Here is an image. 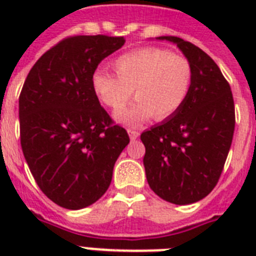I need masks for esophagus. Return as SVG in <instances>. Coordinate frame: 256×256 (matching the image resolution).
I'll list each match as a JSON object with an SVG mask.
<instances>
[{
  "label": "esophagus",
  "instance_id": "1",
  "mask_svg": "<svg viewBox=\"0 0 256 256\" xmlns=\"http://www.w3.org/2000/svg\"><path fill=\"white\" fill-rule=\"evenodd\" d=\"M128 132L132 140H136V138H138V136H140V132H136V130H134V128H128Z\"/></svg>",
  "mask_w": 256,
  "mask_h": 256
}]
</instances>
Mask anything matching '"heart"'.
Returning a JSON list of instances; mask_svg holds the SVG:
<instances>
[{"instance_id": "obj_1", "label": "heart", "mask_w": 256, "mask_h": 256, "mask_svg": "<svg viewBox=\"0 0 256 256\" xmlns=\"http://www.w3.org/2000/svg\"><path fill=\"white\" fill-rule=\"evenodd\" d=\"M116 76L96 70L92 88L96 98L114 112H120L132 96L136 102L118 114V120L140 124L154 116L166 120L186 104L194 82V68L184 54L148 46L112 60Z\"/></svg>"}]
</instances>
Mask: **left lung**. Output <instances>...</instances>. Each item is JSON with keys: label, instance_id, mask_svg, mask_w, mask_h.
Instances as JSON below:
<instances>
[{"label": "left lung", "instance_id": "8db88e82", "mask_svg": "<svg viewBox=\"0 0 256 256\" xmlns=\"http://www.w3.org/2000/svg\"><path fill=\"white\" fill-rule=\"evenodd\" d=\"M160 40L176 44L190 60L194 82L178 112L140 134L144 164L150 188L183 206L207 196L220 178L234 136V98L208 54L179 37Z\"/></svg>", "mask_w": 256, "mask_h": 256}]
</instances>
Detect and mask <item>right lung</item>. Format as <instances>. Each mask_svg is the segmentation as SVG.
Listing matches in <instances>:
<instances>
[{"mask_svg": "<svg viewBox=\"0 0 256 256\" xmlns=\"http://www.w3.org/2000/svg\"><path fill=\"white\" fill-rule=\"evenodd\" d=\"M124 44V37L104 34L64 38L42 54L22 86V152L42 192L64 208L96 202L130 142L92 88L96 66Z\"/></svg>", "mask_w": 256, "mask_h": 256, "instance_id": "right-lung-1", "label": "right lung"}]
</instances>
